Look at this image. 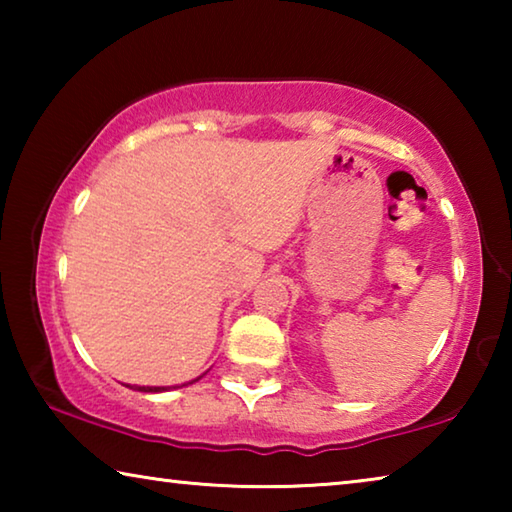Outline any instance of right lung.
I'll use <instances>...</instances> for the list:
<instances>
[{"label":"right lung","instance_id":"right-lung-1","mask_svg":"<svg viewBox=\"0 0 512 512\" xmlns=\"http://www.w3.org/2000/svg\"><path fill=\"white\" fill-rule=\"evenodd\" d=\"M201 379V377H198ZM196 381V379H194ZM194 381H189V384H194ZM183 386H187V384H183ZM135 391H142V393H162V391H167V386H135Z\"/></svg>","mask_w":512,"mask_h":512}]
</instances>
